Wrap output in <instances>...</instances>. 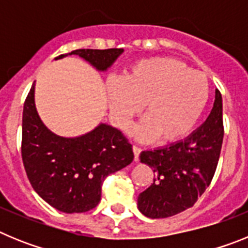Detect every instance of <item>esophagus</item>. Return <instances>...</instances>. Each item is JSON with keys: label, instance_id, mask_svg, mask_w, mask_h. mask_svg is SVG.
<instances>
[{"label": "esophagus", "instance_id": "1", "mask_svg": "<svg viewBox=\"0 0 248 248\" xmlns=\"http://www.w3.org/2000/svg\"><path fill=\"white\" fill-rule=\"evenodd\" d=\"M133 151H134V160L135 161H138V160H139V154H140V151H141V149L134 145L133 146Z\"/></svg>", "mask_w": 248, "mask_h": 248}]
</instances>
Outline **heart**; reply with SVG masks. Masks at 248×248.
Returning <instances> with one entry per match:
<instances>
[{"instance_id": "obj_1", "label": "heart", "mask_w": 248, "mask_h": 248, "mask_svg": "<svg viewBox=\"0 0 248 248\" xmlns=\"http://www.w3.org/2000/svg\"><path fill=\"white\" fill-rule=\"evenodd\" d=\"M210 97L207 77L192 71L181 61L169 57L141 59L108 88L109 108L114 120L126 130L135 115L148 117L135 129L143 141L157 138L174 143L189 134L205 110Z\"/></svg>"}]
</instances>
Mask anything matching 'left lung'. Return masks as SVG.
Returning a JSON list of instances; mask_svg holds the SVG:
<instances>
[{"label":"left lung","mask_w":248,"mask_h":248,"mask_svg":"<svg viewBox=\"0 0 248 248\" xmlns=\"http://www.w3.org/2000/svg\"><path fill=\"white\" fill-rule=\"evenodd\" d=\"M223 139L222 97L215 92L207 119L184 140L141 151L140 163L154 171V183L138 196L146 217H170L194 205L214 177Z\"/></svg>","instance_id":"left-lung-1"}]
</instances>
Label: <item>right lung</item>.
Wrapping results in <instances>:
<instances>
[{
    "label": "right lung",
    "instance_id": "right-lung-1",
    "mask_svg": "<svg viewBox=\"0 0 248 248\" xmlns=\"http://www.w3.org/2000/svg\"><path fill=\"white\" fill-rule=\"evenodd\" d=\"M123 52V48L76 49L56 59L76 54L105 72ZM133 159L128 139L105 123L79 137L52 133L37 113L32 84L22 117V160L34 191L52 207L65 214L89 211L99 203L105 177Z\"/></svg>",
    "mask_w": 248,
    "mask_h": 248
}]
</instances>
